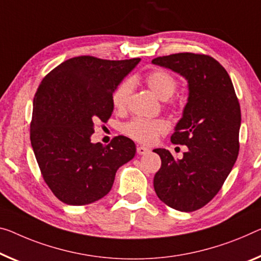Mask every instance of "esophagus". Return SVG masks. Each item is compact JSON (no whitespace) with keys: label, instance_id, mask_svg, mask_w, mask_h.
Masks as SVG:
<instances>
[{"label":"esophagus","instance_id":"obj_1","mask_svg":"<svg viewBox=\"0 0 261 261\" xmlns=\"http://www.w3.org/2000/svg\"><path fill=\"white\" fill-rule=\"evenodd\" d=\"M136 151H138L139 155H144V154L149 153V149H148V148H146V147H143V146H138V147H136Z\"/></svg>","mask_w":261,"mask_h":261}]
</instances>
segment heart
<instances>
[{"instance_id":"1","label":"heart","mask_w":261,"mask_h":261,"mask_svg":"<svg viewBox=\"0 0 261 261\" xmlns=\"http://www.w3.org/2000/svg\"><path fill=\"white\" fill-rule=\"evenodd\" d=\"M147 86L150 91L162 100H167L175 93L177 89V80L170 72L166 70H154L149 72L144 78ZM133 91V80L126 79L119 84L112 94L113 106L119 111L125 110L128 100ZM168 123L163 119H143L134 118L122 126V132L132 139L141 143H153L159 135L166 133Z\"/></svg>"}]
</instances>
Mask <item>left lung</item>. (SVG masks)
I'll return each instance as SVG.
<instances>
[{"label": "left lung", "instance_id": "obj_1", "mask_svg": "<svg viewBox=\"0 0 261 261\" xmlns=\"http://www.w3.org/2000/svg\"><path fill=\"white\" fill-rule=\"evenodd\" d=\"M187 79L189 97L171 142L188 151L175 160L169 150L154 176L158 197L172 209L191 212L218 194L239 153L240 106L226 70L207 55L182 52L151 61Z\"/></svg>", "mask_w": 261, "mask_h": 261}]
</instances>
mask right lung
<instances>
[{
	"instance_id": "right-lung-1",
	"label": "right lung",
	"mask_w": 261,
	"mask_h": 261,
	"mask_svg": "<svg viewBox=\"0 0 261 261\" xmlns=\"http://www.w3.org/2000/svg\"><path fill=\"white\" fill-rule=\"evenodd\" d=\"M140 58L107 61L80 56L59 64L34 98L30 140L44 181L69 205L106 196L115 172L135 156V143L119 135L110 144L92 143L94 122L113 112L112 94Z\"/></svg>"
}]
</instances>
